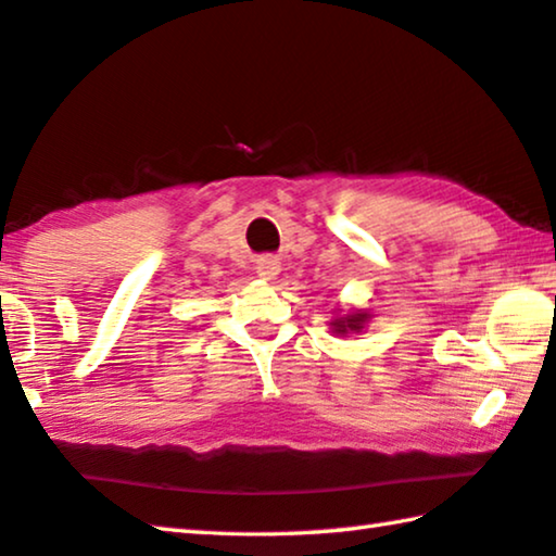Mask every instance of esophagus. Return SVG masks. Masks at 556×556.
Segmentation results:
<instances>
[{
  "label": "esophagus",
  "mask_w": 556,
  "mask_h": 556,
  "mask_svg": "<svg viewBox=\"0 0 556 556\" xmlns=\"http://www.w3.org/2000/svg\"><path fill=\"white\" fill-rule=\"evenodd\" d=\"M255 269L262 279H275L279 275V262L275 257H260Z\"/></svg>",
  "instance_id": "esophagus-1"
}]
</instances>
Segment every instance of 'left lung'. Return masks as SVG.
Listing matches in <instances>:
<instances>
[{
    "label": "left lung",
    "mask_w": 556,
    "mask_h": 556,
    "mask_svg": "<svg viewBox=\"0 0 556 556\" xmlns=\"http://www.w3.org/2000/svg\"><path fill=\"white\" fill-rule=\"evenodd\" d=\"M367 320H369L367 311H355V313H348V316H338L330 323V328L332 332H338V336H348V332H359L365 328Z\"/></svg>",
    "instance_id": "left-lung-1"
}]
</instances>
